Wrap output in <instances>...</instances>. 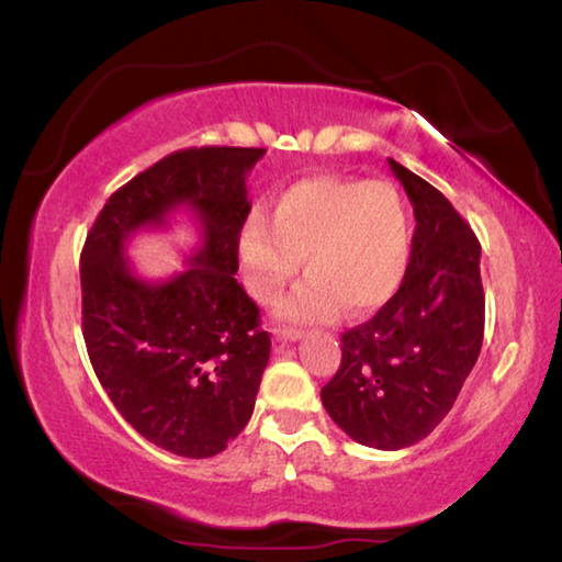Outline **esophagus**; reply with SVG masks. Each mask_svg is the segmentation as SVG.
Segmentation results:
<instances>
[{
    "label": "esophagus",
    "mask_w": 562,
    "mask_h": 562,
    "mask_svg": "<svg viewBox=\"0 0 562 562\" xmlns=\"http://www.w3.org/2000/svg\"><path fill=\"white\" fill-rule=\"evenodd\" d=\"M273 338L276 342H291L301 338V330L296 328H273Z\"/></svg>",
    "instance_id": "1"
}]
</instances>
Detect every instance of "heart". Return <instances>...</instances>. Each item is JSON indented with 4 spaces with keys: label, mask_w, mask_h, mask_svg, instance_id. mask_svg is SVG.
I'll use <instances>...</instances> for the list:
<instances>
[{
    "label": "heart",
    "mask_w": 562,
    "mask_h": 562,
    "mask_svg": "<svg viewBox=\"0 0 562 562\" xmlns=\"http://www.w3.org/2000/svg\"><path fill=\"white\" fill-rule=\"evenodd\" d=\"M409 216L387 182L338 175L296 180L273 196L269 222L254 214L239 234L244 281L259 303H273L303 271L308 279L283 303L293 321H326L378 311L395 296L409 263Z\"/></svg>",
    "instance_id": "obj_1"
}]
</instances>
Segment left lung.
Wrapping results in <instances>:
<instances>
[{
  "mask_svg": "<svg viewBox=\"0 0 562 562\" xmlns=\"http://www.w3.org/2000/svg\"><path fill=\"white\" fill-rule=\"evenodd\" d=\"M390 167L417 220L405 279L375 316L342 333L340 368L321 400L350 439L392 451L449 415L484 342L486 299L481 244L464 216L419 175Z\"/></svg>",
  "mask_w": 562,
  "mask_h": 562,
  "instance_id": "1",
  "label": "left lung"
}]
</instances>
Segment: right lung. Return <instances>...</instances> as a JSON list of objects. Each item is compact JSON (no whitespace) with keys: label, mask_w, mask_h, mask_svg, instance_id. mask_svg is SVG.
<instances>
[{"label":"right lung","mask_w":562,"mask_h":562,"mask_svg":"<svg viewBox=\"0 0 562 562\" xmlns=\"http://www.w3.org/2000/svg\"><path fill=\"white\" fill-rule=\"evenodd\" d=\"M263 147H190L115 190L81 251L83 340L108 397L137 435L187 459L220 454L251 419L271 338L234 279L251 212L246 175ZM187 205L203 244L165 282L135 277L124 241Z\"/></svg>","instance_id":"add662e5"}]
</instances>
